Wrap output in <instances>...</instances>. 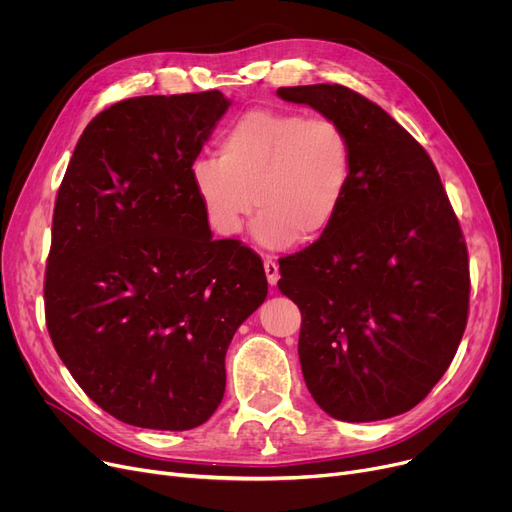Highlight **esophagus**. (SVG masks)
<instances>
[{
    "label": "esophagus",
    "instance_id": "esophagus-1",
    "mask_svg": "<svg viewBox=\"0 0 512 512\" xmlns=\"http://www.w3.org/2000/svg\"><path fill=\"white\" fill-rule=\"evenodd\" d=\"M263 270H265V278H267V282H270L272 286H276V284H278V280H280V267H278L276 257H272V255H265V257H263Z\"/></svg>",
    "mask_w": 512,
    "mask_h": 512
}]
</instances>
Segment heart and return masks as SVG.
I'll return each instance as SVG.
<instances>
[{
	"instance_id": "heart-1",
	"label": "heart",
	"mask_w": 512,
	"mask_h": 512,
	"mask_svg": "<svg viewBox=\"0 0 512 512\" xmlns=\"http://www.w3.org/2000/svg\"><path fill=\"white\" fill-rule=\"evenodd\" d=\"M218 155L191 166L197 199L213 232L234 238L251 211L261 247L286 249L324 236L346 203L353 178V141L330 116L259 107L232 120Z\"/></svg>"
}]
</instances>
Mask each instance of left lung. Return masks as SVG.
I'll return each mask as SVG.
<instances>
[{
	"instance_id": "left-lung-1",
	"label": "left lung",
	"mask_w": 512,
	"mask_h": 512,
	"mask_svg": "<svg viewBox=\"0 0 512 512\" xmlns=\"http://www.w3.org/2000/svg\"><path fill=\"white\" fill-rule=\"evenodd\" d=\"M351 134L346 203L311 247L280 263L301 309L299 359L340 421L407 413L452 363L469 313V255L432 157L380 105L342 85L280 87Z\"/></svg>"
}]
</instances>
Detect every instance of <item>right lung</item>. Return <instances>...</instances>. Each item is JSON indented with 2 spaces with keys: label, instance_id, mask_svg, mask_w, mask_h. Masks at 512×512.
Instances as JSON below:
<instances>
[{
  "label": "right lung",
  "instance_id": "add662e5",
  "mask_svg": "<svg viewBox=\"0 0 512 512\" xmlns=\"http://www.w3.org/2000/svg\"><path fill=\"white\" fill-rule=\"evenodd\" d=\"M228 105L220 91L118 101L80 134L60 184L45 324L76 384L128 425L205 423L232 336L267 297L257 255L211 238L191 178Z\"/></svg>",
  "mask_w": 512,
  "mask_h": 512
}]
</instances>
